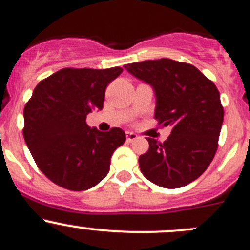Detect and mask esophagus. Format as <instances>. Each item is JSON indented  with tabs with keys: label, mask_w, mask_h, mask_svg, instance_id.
Segmentation results:
<instances>
[{
	"label": "esophagus",
	"mask_w": 250,
	"mask_h": 250,
	"mask_svg": "<svg viewBox=\"0 0 250 250\" xmlns=\"http://www.w3.org/2000/svg\"><path fill=\"white\" fill-rule=\"evenodd\" d=\"M137 137H139V136H137V135L135 134V132H131V131H127V132H126V140H127V141H129V142L135 141V140H136Z\"/></svg>",
	"instance_id": "obj_1"
}]
</instances>
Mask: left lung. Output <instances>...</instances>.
<instances>
[{
    "instance_id": "left-lung-1",
    "label": "left lung",
    "mask_w": 250,
    "mask_h": 250,
    "mask_svg": "<svg viewBox=\"0 0 250 250\" xmlns=\"http://www.w3.org/2000/svg\"><path fill=\"white\" fill-rule=\"evenodd\" d=\"M124 67L153 88L154 119L172 127L163 144L147 137L149 148L139 158L142 174L167 189L190 184L208 169L217 151L223 123L218 89L195 66L170 59Z\"/></svg>"
}]
</instances>
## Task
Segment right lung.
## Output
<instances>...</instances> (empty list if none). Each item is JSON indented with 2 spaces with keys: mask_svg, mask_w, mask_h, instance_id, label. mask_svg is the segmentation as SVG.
<instances>
[{
  "mask_svg": "<svg viewBox=\"0 0 250 250\" xmlns=\"http://www.w3.org/2000/svg\"><path fill=\"white\" fill-rule=\"evenodd\" d=\"M121 72V67L62 68L34 88L24 106L23 136L39 169L59 187L82 191L109 173L125 132L91 129L85 118L103 109L106 85Z\"/></svg>",
  "mask_w": 250,
  "mask_h": 250,
  "instance_id": "obj_1",
  "label": "right lung"
}]
</instances>
